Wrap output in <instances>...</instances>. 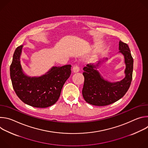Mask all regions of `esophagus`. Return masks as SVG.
I'll use <instances>...</instances> for the list:
<instances>
[{
	"instance_id": "esophagus-1",
	"label": "esophagus",
	"mask_w": 148,
	"mask_h": 148,
	"mask_svg": "<svg viewBox=\"0 0 148 148\" xmlns=\"http://www.w3.org/2000/svg\"><path fill=\"white\" fill-rule=\"evenodd\" d=\"M79 71V67L77 65H76V64L74 65L73 67V71L74 73H78Z\"/></svg>"
}]
</instances>
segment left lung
I'll list each match as a JSON object with an SVG mask.
<instances>
[{
	"instance_id": "8db88e82",
	"label": "left lung",
	"mask_w": 148,
	"mask_h": 148,
	"mask_svg": "<svg viewBox=\"0 0 148 148\" xmlns=\"http://www.w3.org/2000/svg\"><path fill=\"white\" fill-rule=\"evenodd\" d=\"M119 50L124 56L126 64L125 77L121 81L111 82L105 80L96 70L100 61L97 65L90 64L83 68L84 83L82 93L84 99L88 103L105 106L117 101L128 91L132 79L134 60L128 45L121 40Z\"/></svg>"
}]
</instances>
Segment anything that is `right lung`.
I'll return each instance as SVG.
<instances>
[{
    "instance_id": "add662e5",
    "label": "right lung",
    "mask_w": 148,
    "mask_h": 148,
    "mask_svg": "<svg viewBox=\"0 0 148 148\" xmlns=\"http://www.w3.org/2000/svg\"><path fill=\"white\" fill-rule=\"evenodd\" d=\"M23 45L16 48L10 67L13 88L24 103L36 108H47L58 99L62 88L71 75V65L53 67L45 75L30 77L25 75L20 64Z\"/></svg>"
}]
</instances>
